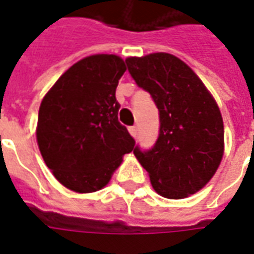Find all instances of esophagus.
Masks as SVG:
<instances>
[{
	"mask_svg": "<svg viewBox=\"0 0 254 254\" xmlns=\"http://www.w3.org/2000/svg\"><path fill=\"white\" fill-rule=\"evenodd\" d=\"M129 133H130L133 137H136L137 133H138V129H137V127H129Z\"/></svg>",
	"mask_w": 254,
	"mask_h": 254,
	"instance_id": "1",
	"label": "esophagus"
}]
</instances>
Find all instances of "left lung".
Returning a JSON list of instances; mask_svg holds the SVG:
<instances>
[{"mask_svg":"<svg viewBox=\"0 0 254 254\" xmlns=\"http://www.w3.org/2000/svg\"><path fill=\"white\" fill-rule=\"evenodd\" d=\"M136 84L159 109V137L151 149L133 153L156 192L170 199L195 194L214 176L223 155V121L202 80L171 54L127 58Z\"/></svg>","mask_w":254,"mask_h":254,"instance_id":"obj_1","label":"left lung"}]
</instances>
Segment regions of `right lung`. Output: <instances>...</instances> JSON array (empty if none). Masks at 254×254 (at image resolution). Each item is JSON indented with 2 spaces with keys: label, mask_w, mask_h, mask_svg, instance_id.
<instances>
[{
  "label": "right lung",
  "mask_w": 254,
  "mask_h": 254,
  "mask_svg": "<svg viewBox=\"0 0 254 254\" xmlns=\"http://www.w3.org/2000/svg\"><path fill=\"white\" fill-rule=\"evenodd\" d=\"M125 69L116 55L87 56L69 67L41 101L39 149L67 189L98 191L122 156L134 149V138L118 121L116 89Z\"/></svg>",
  "instance_id": "1"
}]
</instances>
